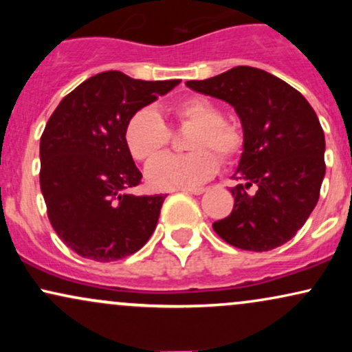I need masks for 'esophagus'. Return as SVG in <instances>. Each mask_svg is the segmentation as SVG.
I'll list each match as a JSON object with an SVG mask.
<instances>
[{"instance_id": "obj_1", "label": "esophagus", "mask_w": 352, "mask_h": 352, "mask_svg": "<svg viewBox=\"0 0 352 352\" xmlns=\"http://www.w3.org/2000/svg\"><path fill=\"white\" fill-rule=\"evenodd\" d=\"M185 193H192V195H201L205 192V188H187L184 190Z\"/></svg>"}]
</instances>
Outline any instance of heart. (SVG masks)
<instances>
[{"mask_svg": "<svg viewBox=\"0 0 352 352\" xmlns=\"http://www.w3.org/2000/svg\"><path fill=\"white\" fill-rule=\"evenodd\" d=\"M182 124L195 125L188 140L190 153H167L147 167L145 179L153 190H187L204 185L218 170L215 151L223 160L235 159L243 147V135L235 125L223 122L215 104L204 98H190L173 107ZM170 140L167 124L153 109H140L125 127V144L132 157L148 162L164 152Z\"/></svg>", "mask_w": 352, "mask_h": 352, "instance_id": "1", "label": "heart"}]
</instances>
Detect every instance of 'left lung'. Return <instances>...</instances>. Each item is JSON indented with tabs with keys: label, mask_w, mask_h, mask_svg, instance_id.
Masks as SVG:
<instances>
[{
	"label": "left lung",
	"mask_w": 352,
	"mask_h": 352,
	"mask_svg": "<svg viewBox=\"0 0 352 352\" xmlns=\"http://www.w3.org/2000/svg\"><path fill=\"white\" fill-rule=\"evenodd\" d=\"M187 87L225 100L243 129V151L230 188L232 213L213 223L217 235L248 252L285 245L308 220L319 199L324 165V132L316 112L296 89L250 66ZM255 187V193L248 190Z\"/></svg>",
	"instance_id": "obj_1"
}]
</instances>
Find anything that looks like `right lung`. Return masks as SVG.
Returning a JSON list of instances; mask_svg holds the SVG:
<instances>
[{"instance_id": "obj_1", "label": "right lung", "mask_w": 352, "mask_h": 352, "mask_svg": "<svg viewBox=\"0 0 352 352\" xmlns=\"http://www.w3.org/2000/svg\"><path fill=\"white\" fill-rule=\"evenodd\" d=\"M179 84L100 72L69 92L47 120L39 184L52 228L79 256L120 260L142 248L155 230L167 195L129 193L142 173L125 144V127Z\"/></svg>"}]
</instances>
